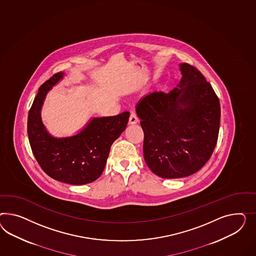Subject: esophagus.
<instances>
[{"label":"esophagus","mask_w":256,"mask_h":256,"mask_svg":"<svg viewBox=\"0 0 256 256\" xmlns=\"http://www.w3.org/2000/svg\"><path fill=\"white\" fill-rule=\"evenodd\" d=\"M138 122V118H137V116H136L134 112H132V114H130V119H128V123H130V124H137Z\"/></svg>","instance_id":"34e87169"}]
</instances>
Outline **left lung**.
Listing matches in <instances>:
<instances>
[{"label": "left lung", "mask_w": 256, "mask_h": 256, "mask_svg": "<svg viewBox=\"0 0 256 256\" xmlns=\"http://www.w3.org/2000/svg\"><path fill=\"white\" fill-rule=\"evenodd\" d=\"M180 69V90L154 91L136 107L146 164L165 179L198 172L214 151L220 128L221 107L210 84L188 63Z\"/></svg>", "instance_id": "8db88e82"}]
</instances>
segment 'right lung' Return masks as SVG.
<instances>
[{
	"instance_id": "right-lung-1",
	"label": "right lung",
	"mask_w": 256,
	"mask_h": 256,
	"mask_svg": "<svg viewBox=\"0 0 256 256\" xmlns=\"http://www.w3.org/2000/svg\"><path fill=\"white\" fill-rule=\"evenodd\" d=\"M62 77L63 72H56L40 86L28 112V140L35 158L48 176L82 186L97 180L104 172L110 146L126 130L130 112L93 118L72 137H52L42 123L40 110L46 93Z\"/></svg>"
}]
</instances>
